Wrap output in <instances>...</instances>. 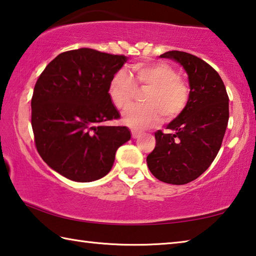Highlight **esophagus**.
I'll return each instance as SVG.
<instances>
[{
    "label": "esophagus",
    "instance_id": "34e87169",
    "mask_svg": "<svg viewBox=\"0 0 256 256\" xmlns=\"http://www.w3.org/2000/svg\"><path fill=\"white\" fill-rule=\"evenodd\" d=\"M138 136V133L136 131H132V138H136Z\"/></svg>",
    "mask_w": 256,
    "mask_h": 256
}]
</instances>
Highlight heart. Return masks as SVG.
<instances>
[{
  "label": "heart",
  "instance_id": "obj_1",
  "mask_svg": "<svg viewBox=\"0 0 256 256\" xmlns=\"http://www.w3.org/2000/svg\"><path fill=\"white\" fill-rule=\"evenodd\" d=\"M132 76L123 70L116 72L108 86V94L118 110L131 105L136 86H149L144 106H133L124 114V123L134 130L154 126L162 120L180 114L186 106L190 89L185 80L177 76L174 68L162 62L138 63L132 66Z\"/></svg>",
  "mask_w": 256,
  "mask_h": 256
}]
</instances>
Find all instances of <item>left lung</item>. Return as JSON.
<instances>
[{
  "label": "left lung",
  "instance_id": "left-lung-1",
  "mask_svg": "<svg viewBox=\"0 0 256 256\" xmlns=\"http://www.w3.org/2000/svg\"><path fill=\"white\" fill-rule=\"evenodd\" d=\"M162 58L180 63L188 76L190 96L183 112L154 133L156 146L146 164L156 178L183 185L196 180L214 162L229 120V98L214 68L192 54L166 52Z\"/></svg>",
  "mask_w": 256,
  "mask_h": 256
}]
</instances>
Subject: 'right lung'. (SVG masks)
I'll list each match as a JSON object with an SVG mask.
<instances>
[{
  "instance_id": "add662e5",
  "label": "right lung",
  "mask_w": 256,
  "mask_h": 256,
  "mask_svg": "<svg viewBox=\"0 0 256 256\" xmlns=\"http://www.w3.org/2000/svg\"><path fill=\"white\" fill-rule=\"evenodd\" d=\"M128 58L92 48L64 52L45 68L34 84L32 126L38 154L68 180L94 182L110 172L115 154L131 138L108 86Z\"/></svg>"
}]
</instances>
